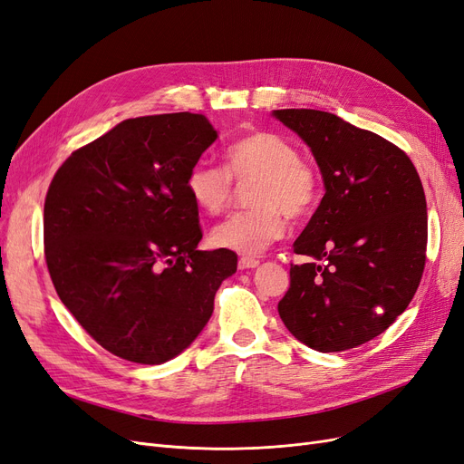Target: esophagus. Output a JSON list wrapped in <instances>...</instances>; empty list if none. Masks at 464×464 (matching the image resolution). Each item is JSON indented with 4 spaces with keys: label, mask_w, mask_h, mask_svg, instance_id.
Wrapping results in <instances>:
<instances>
[{
    "label": "esophagus",
    "mask_w": 464,
    "mask_h": 464,
    "mask_svg": "<svg viewBox=\"0 0 464 464\" xmlns=\"http://www.w3.org/2000/svg\"><path fill=\"white\" fill-rule=\"evenodd\" d=\"M258 266H260V262L256 258H248V256H245V258L238 260V269H254Z\"/></svg>",
    "instance_id": "34e87169"
}]
</instances>
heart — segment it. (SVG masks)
<instances>
[{"mask_svg": "<svg viewBox=\"0 0 464 464\" xmlns=\"http://www.w3.org/2000/svg\"><path fill=\"white\" fill-rule=\"evenodd\" d=\"M226 169L197 162L185 176V191L198 210L216 216L227 208L233 183L258 179L256 208L235 212L214 227L212 243L238 254H260L285 235L286 215L304 218L317 202V174L285 137L256 131L226 149Z\"/></svg>", "mask_w": 464, "mask_h": 464, "instance_id": "1", "label": "heart"}]
</instances>
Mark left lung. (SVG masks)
Returning a JSON list of instances; mask_svg holds the SVG:
<instances>
[{"label": "left lung", "instance_id": "obj_1", "mask_svg": "<svg viewBox=\"0 0 464 464\" xmlns=\"http://www.w3.org/2000/svg\"><path fill=\"white\" fill-rule=\"evenodd\" d=\"M302 137L324 197L295 252L279 302L285 327L317 352H344L384 333L413 300L426 262L428 216L420 178L384 137L314 109L273 111Z\"/></svg>", "mask_w": 464, "mask_h": 464}]
</instances>
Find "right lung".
I'll return each mask as SVG.
<instances>
[{
	"mask_svg": "<svg viewBox=\"0 0 464 464\" xmlns=\"http://www.w3.org/2000/svg\"><path fill=\"white\" fill-rule=\"evenodd\" d=\"M218 140L191 112L130 118L64 160L44 206L51 281L88 334L133 363L193 344L237 254L198 250L188 168Z\"/></svg>",
	"mask_w": 464,
	"mask_h": 464,
	"instance_id": "add662e5",
	"label": "right lung"
}]
</instances>
